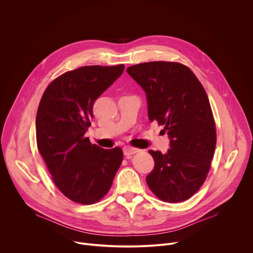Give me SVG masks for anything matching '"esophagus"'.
Here are the masks:
<instances>
[{"label":"esophagus","instance_id":"34e87169","mask_svg":"<svg viewBox=\"0 0 253 253\" xmlns=\"http://www.w3.org/2000/svg\"><path fill=\"white\" fill-rule=\"evenodd\" d=\"M138 151H139L138 148H134V147H131V146H128V145L123 147V153H124V155H126V156L132 155V154H134V153H136V152H138Z\"/></svg>","mask_w":253,"mask_h":253}]
</instances>
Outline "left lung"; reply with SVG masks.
<instances>
[{
    "label": "left lung",
    "mask_w": 253,
    "mask_h": 253,
    "mask_svg": "<svg viewBox=\"0 0 253 253\" xmlns=\"http://www.w3.org/2000/svg\"><path fill=\"white\" fill-rule=\"evenodd\" d=\"M147 98L151 122L164 125L170 139L165 154L149 150L155 165L146 181L169 203L185 201L203 184L216 146L215 123L207 94L186 66L148 62L127 68Z\"/></svg>",
    "instance_id": "left-lung-1"
}]
</instances>
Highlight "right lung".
Returning <instances> with one entry per match:
<instances>
[{
  "mask_svg": "<svg viewBox=\"0 0 253 253\" xmlns=\"http://www.w3.org/2000/svg\"><path fill=\"white\" fill-rule=\"evenodd\" d=\"M125 66H85L66 72L45 90L36 117L37 145L53 181L72 201L92 204L109 191L123 160L119 147L103 149L85 134L96 99Z\"/></svg>",
  "mask_w": 253,
  "mask_h": 253,
  "instance_id": "1",
  "label": "right lung"
}]
</instances>
